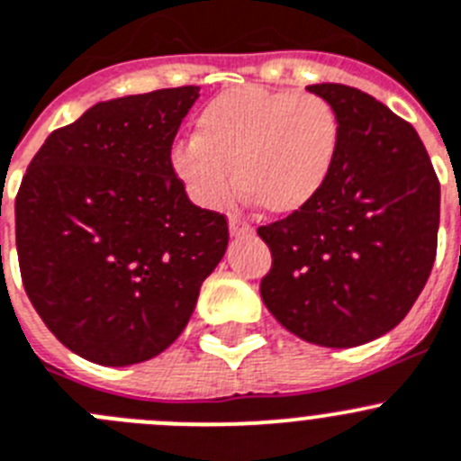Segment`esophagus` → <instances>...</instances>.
I'll return each mask as SVG.
<instances>
[{"label": "esophagus", "instance_id": "esophagus-1", "mask_svg": "<svg viewBox=\"0 0 461 461\" xmlns=\"http://www.w3.org/2000/svg\"><path fill=\"white\" fill-rule=\"evenodd\" d=\"M228 226H230V235H233V238H244V235H251L253 233L251 223H249L247 219L238 217V214H233V217H230Z\"/></svg>", "mask_w": 461, "mask_h": 461}]
</instances>
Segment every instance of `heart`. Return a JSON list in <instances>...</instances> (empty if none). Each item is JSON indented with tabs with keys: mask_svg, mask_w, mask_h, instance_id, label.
I'll return each instance as SVG.
<instances>
[{
	"mask_svg": "<svg viewBox=\"0 0 461 461\" xmlns=\"http://www.w3.org/2000/svg\"><path fill=\"white\" fill-rule=\"evenodd\" d=\"M340 141L343 125L329 100L242 86L198 112L196 132L173 146L171 167L201 208H219L238 180L267 212L297 214L327 187Z\"/></svg>",
	"mask_w": 461,
	"mask_h": 461,
	"instance_id": "heart-1",
	"label": "heart"
}]
</instances>
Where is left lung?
<instances>
[{"instance_id":"1","label":"left lung","mask_w":461,"mask_h":461,"mask_svg":"<svg viewBox=\"0 0 461 461\" xmlns=\"http://www.w3.org/2000/svg\"><path fill=\"white\" fill-rule=\"evenodd\" d=\"M343 125L327 187L258 228L272 251L260 297L283 327L322 348H357L398 327L437 256L441 187L416 130L368 93L311 84Z\"/></svg>"}]
</instances>
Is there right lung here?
Listing matches in <instances>:
<instances>
[{"instance_id":"right-lung-1","label":"right lung","mask_w":461,"mask_h":461,"mask_svg":"<svg viewBox=\"0 0 461 461\" xmlns=\"http://www.w3.org/2000/svg\"><path fill=\"white\" fill-rule=\"evenodd\" d=\"M198 86L93 104L45 139L15 196L24 290L59 343L132 366L187 327L228 221L189 201L171 146Z\"/></svg>"}]
</instances>
